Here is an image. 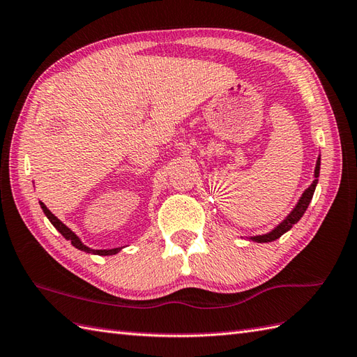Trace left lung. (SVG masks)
<instances>
[{
  "label": "left lung",
  "mask_w": 357,
  "mask_h": 357,
  "mask_svg": "<svg viewBox=\"0 0 357 357\" xmlns=\"http://www.w3.org/2000/svg\"><path fill=\"white\" fill-rule=\"evenodd\" d=\"M319 172H320V158L317 159L316 170H314V178H316V179H314L312 184L303 192L302 198L298 199L297 206L294 207V211H292L288 216H286V218H284V220L280 222V225H278L274 230H271L269 234L250 236V240H254V241H257V243H269V241H274V240H277V238H280V236H282L284 232H288V230H289L292 226H294L300 218H302L303 213L306 212V208H308L310 202H311V199H312L314 190H316L317 181H319V179H317V178H319Z\"/></svg>",
  "instance_id": "8db88e82"
}]
</instances>
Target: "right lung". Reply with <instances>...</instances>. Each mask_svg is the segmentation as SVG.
I'll return each mask as SVG.
<instances>
[{"label": "right lung", "instance_id": "right-lung-1", "mask_svg": "<svg viewBox=\"0 0 357 357\" xmlns=\"http://www.w3.org/2000/svg\"><path fill=\"white\" fill-rule=\"evenodd\" d=\"M40 206H41V208H43V212H45V215L47 216V220L52 222V226H54L55 229H57L59 232H60L63 236H65L66 240L71 241V244H73L74 248L83 250V252L96 254V255H114V254L119 252V250L122 249V248H116V249H89L88 246H85V244H83V243L80 241L79 236H77L71 229L63 225V222L57 218V216H55L51 211H49V208L43 204V202H40Z\"/></svg>", "mask_w": 357, "mask_h": 357}]
</instances>
